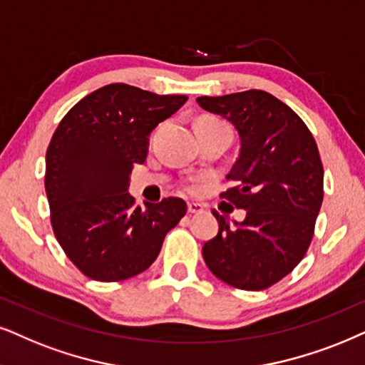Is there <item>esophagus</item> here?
<instances>
[{"mask_svg":"<svg viewBox=\"0 0 365 365\" xmlns=\"http://www.w3.org/2000/svg\"><path fill=\"white\" fill-rule=\"evenodd\" d=\"M187 210L188 214H200V212H204V207L200 204H195V202H190V204L187 205Z\"/></svg>","mask_w":365,"mask_h":365,"instance_id":"1","label":"esophagus"}]
</instances>
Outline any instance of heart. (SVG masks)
I'll return each instance as SVG.
<instances>
[{
    "label": "heart",
    "instance_id": "1",
    "mask_svg": "<svg viewBox=\"0 0 365 365\" xmlns=\"http://www.w3.org/2000/svg\"><path fill=\"white\" fill-rule=\"evenodd\" d=\"M198 123H202V124H210V126H219V128H227L225 126V124L222 123V121H219V119H214V118H204V119H200V121ZM229 129V128H227Z\"/></svg>",
    "mask_w": 365,
    "mask_h": 365
}]
</instances>
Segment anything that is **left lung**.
Masks as SVG:
<instances>
[{
	"label": "left lung",
	"mask_w": 365,
	"mask_h": 365,
	"mask_svg": "<svg viewBox=\"0 0 365 365\" xmlns=\"http://www.w3.org/2000/svg\"><path fill=\"white\" fill-rule=\"evenodd\" d=\"M202 109L236 128L241 148L220 193L242 222L212 210L219 234L202 247L212 274L234 288L259 292L278 283L303 259L324 200V167L307 124L264 91L197 98Z\"/></svg>",
	"instance_id": "left-lung-1"
}]
</instances>
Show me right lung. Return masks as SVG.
Returning <instances> with one entry per match:
<instances>
[{
	"label": "right lung",
	"mask_w": 365,
	"mask_h": 365,
	"mask_svg": "<svg viewBox=\"0 0 365 365\" xmlns=\"http://www.w3.org/2000/svg\"><path fill=\"white\" fill-rule=\"evenodd\" d=\"M128 84L81 99L60 121L47 150L50 220L68 259L96 281H123L158 257L170 229L187 212L182 198L135 205L133 165L145 163L150 133L187 103Z\"/></svg>",
	"instance_id": "1"
}]
</instances>
